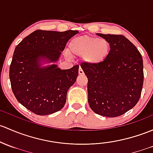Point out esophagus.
<instances>
[{
	"label": "esophagus",
	"mask_w": 153,
	"mask_h": 153,
	"mask_svg": "<svg viewBox=\"0 0 153 153\" xmlns=\"http://www.w3.org/2000/svg\"><path fill=\"white\" fill-rule=\"evenodd\" d=\"M78 73H79V75H83V73H84L83 71V70H82L81 67H80L79 70H78Z\"/></svg>",
	"instance_id": "1"
}]
</instances>
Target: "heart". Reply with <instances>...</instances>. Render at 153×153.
<instances>
[{
    "label": "heart",
    "mask_w": 153,
    "mask_h": 153,
    "mask_svg": "<svg viewBox=\"0 0 153 153\" xmlns=\"http://www.w3.org/2000/svg\"><path fill=\"white\" fill-rule=\"evenodd\" d=\"M70 51L73 55L83 56L86 63L97 64L103 62L108 56L110 44L105 39L89 36H78L71 40Z\"/></svg>",
    "instance_id": "b5f03b06"
}]
</instances>
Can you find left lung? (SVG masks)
Masks as SVG:
<instances>
[{"label": "left lung", "instance_id": "8db88e82", "mask_svg": "<svg viewBox=\"0 0 153 153\" xmlns=\"http://www.w3.org/2000/svg\"><path fill=\"white\" fill-rule=\"evenodd\" d=\"M97 34L108 42L111 50L101 63L81 64L88 78V102L97 114L119 117L133 108L141 97L142 56L123 35Z\"/></svg>", "mask_w": 153, "mask_h": 153}]
</instances>
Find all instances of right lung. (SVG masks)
Masks as SVG:
<instances>
[{"instance_id":"add662e5","label":"right lung","mask_w":153,"mask_h":153,"mask_svg":"<svg viewBox=\"0 0 153 153\" xmlns=\"http://www.w3.org/2000/svg\"><path fill=\"white\" fill-rule=\"evenodd\" d=\"M78 30H36L25 37L14 51L9 78L13 93L20 103L37 115L60 111L67 93L76 81L79 65L61 70L56 64L42 67V62H56L70 39Z\"/></svg>"}]
</instances>
